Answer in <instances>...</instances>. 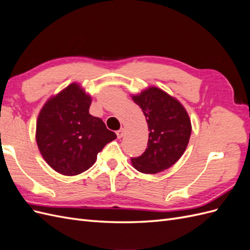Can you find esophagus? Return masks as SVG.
<instances>
[{
    "instance_id": "obj_1",
    "label": "esophagus",
    "mask_w": 250,
    "mask_h": 250,
    "mask_svg": "<svg viewBox=\"0 0 250 250\" xmlns=\"http://www.w3.org/2000/svg\"><path fill=\"white\" fill-rule=\"evenodd\" d=\"M124 133H125V129H124V128H121L120 130L117 131V137H118L119 139L123 138V137H124Z\"/></svg>"
}]
</instances>
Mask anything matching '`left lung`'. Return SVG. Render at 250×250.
Listing matches in <instances>:
<instances>
[{
    "label": "left lung",
    "mask_w": 250,
    "mask_h": 250,
    "mask_svg": "<svg viewBox=\"0 0 250 250\" xmlns=\"http://www.w3.org/2000/svg\"><path fill=\"white\" fill-rule=\"evenodd\" d=\"M148 124V147L141 156L131 158L134 169L155 174L170 168L185 153L190 141L192 124L184 105L176 98L156 86L131 95Z\"/></svg>",
    "instance_id": "8db88e82"
}]
</instances>
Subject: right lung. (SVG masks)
<instances>
[{
	"mask_svg": "<svg viewBox=\"0 0 250 250\" xmlns=\"http://www.w3.org/2000/svg\"><path fill=\"white\" fill-rule=\"evenodd\" d=\"M90 103L92 96L73 82L50 97L37 117V147L50 167L62 175L88 170L104 146L117 139L101 119L89 115Z\"/></svg>",
	"mask_w": 250,
	"mask_h": 250,
	"instance_id": "add662e5",
	"label": "right lung"
}]
</instances>
